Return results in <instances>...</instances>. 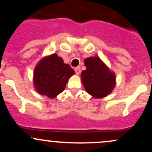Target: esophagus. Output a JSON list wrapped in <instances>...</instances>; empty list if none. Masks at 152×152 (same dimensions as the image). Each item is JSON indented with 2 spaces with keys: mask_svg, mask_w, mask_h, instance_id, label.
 I'll list each match as a JSON object with an SVG mask.
<instances>
[{
  "mask_svg": "<svg viewBox=\"0 0 152 152\" xmlns=\"http://www.w3.org/2000/svg\"><path fill=\"white\" fill-rule=\"evenodd\" d=\"M75 72H76V74L78 75L81 73V69H80V67H76V69H75Z\"/></svg>",
  "mask_w": 152,
  "mask_h": 152,
  "instance_id": "esophagus-1",
  "label": "esophagus"
}]
</instances>
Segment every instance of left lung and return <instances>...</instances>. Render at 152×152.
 Here are the masks:
<instances>
[{
	"mask_svg": "<svg viewBox=\"0 0 152 152\" xmlns=\"http://www.w3.org/2000/svg\"><path fill=\"white\" fill-rule=\"evenodd\" d=\"M86 69L82 71L81 81L85 90L96 99L104 98L116 86V75L99 57H88L84 60Z\"/></svg>",
	"mask_w": 152,
	"mask_h": 152,
	"instance_id": "1",
	"label": "left lung"
}]
</instances>
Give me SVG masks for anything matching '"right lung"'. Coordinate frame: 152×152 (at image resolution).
Wrapping results in <instances>:
<instances>
[{"mask_svg":"<svg viewBox=\"0 0 152 152\" xmlns=\"http://www.w3.org/2000/svg\"><path fill=\"white\" fill-rule=\"evenodd\" d=\"M74 74V69L56 53L47 56L34 69V88L41 95L53 99L64 91L68 80Z\"/></svg>","mask_w":152,"mask_h":152,"instance_id":"1","label":"right lung"}]
</instances>
